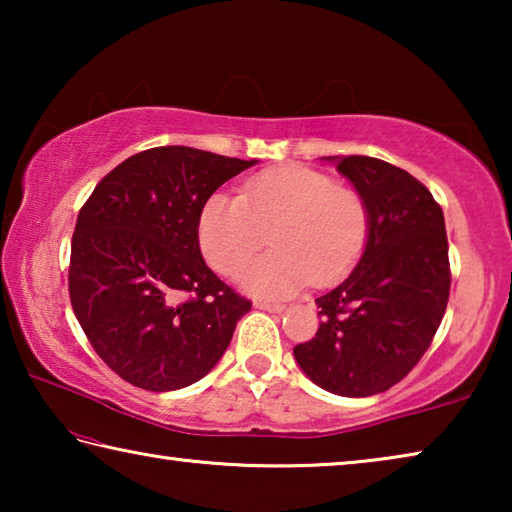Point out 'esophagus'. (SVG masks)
<instances>
[{
	"instance_id": "esophagus-1",
	"label": "esophagus",
	"mask_w": 512,
	"mask_h": 512,
	"mask_svg": "<svg viewBox=\"0 0 512 512\" xmlns=\"http://www.w3.org/2000/svg\"><path fill=\"white\" fill-rule=\"evenodd\" d=\"M255 307L264 311H273V314H282L284 311V305H280V302H266V300H255Z\"/></svg>"
}]
</instances>
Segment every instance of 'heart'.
I'll return each instance as SVG.
<instances>
[{
    "label": "heart",
    "mask_w": 512,
    "mask_h": 512,
    "mask_svg": "<svg viewBox=\"0 0 512 512\" xmlns=\"http://www.w3.org/2000/svg\"><path fill=\"white\" fill-rule=\"evenodd\" d=\"M370 232L359 192L309 167H277L255 176L244 196L216 192L198 219V241L216 271L237 275L264 246L273 250L241 273V287L259 298H287L305 287L336 282L357 264Z\"/></svg>",
    "instance_id": "heart-1"
}]
</instances>
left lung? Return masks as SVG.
<instances>
[{
  "mask_svg": "<svg viewBox=\"0 0 512 512\" xmlns=\"http://www.w3.org/2000/svg\"><path fill=\"white\" fill-rule=\"evenodd\" d=\"M329 160L366 201L370 232L352 273L316 298L320 327L293 357L325 391L368 397L409 375L445 316V216L409 171L368 155Z\"/></svg>",
  "mask_w": 512,
  "mask_h": 512,
  "instance_id": "1",
  "label": "left lung"
}]
</instances>
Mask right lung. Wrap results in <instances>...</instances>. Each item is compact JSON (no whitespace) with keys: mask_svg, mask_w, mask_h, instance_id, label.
<instances>
[{"mask_svg":"<svg viewBox=\"0 0 512 512\" xmlns=\"http://www.w3.org/2000/svg\"><path fill=\"white\" fill-rule=\"evenodd\" d=\"M255 162L158 146L112 169L81 207L69 300L92 348L128 384L178 391L228 350L250 300L205 264L198 219L207 198Z\"/></svg>","mask_w":512,"mask_h":512,"instance_id":"obj_1","label":"right lung"}]
</instances>
